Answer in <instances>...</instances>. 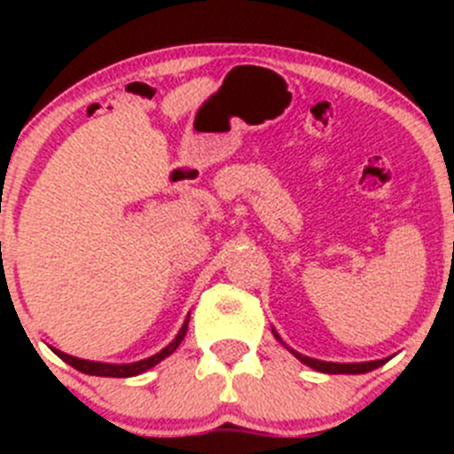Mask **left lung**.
Here are the masks:
<instances>
[{
    "label": "left lung",
    "mask_w": 454,
    "mask_h": 454,
    "mask_svg": "<svg viewBox=\"0 0 454 454\" xmlns=\"http://www.w3.org/2000/svg\"><path fill=\"white\" fill-rule=\"evenodd\" d=\"M274 338H277L278 342H281L283 347H286L290 354H294V358H299L301 363L308 364L309 369L314 371H320V373H351V375H358V373H369V371L382 367L384 363H387L388 358H382V360H369V363H327V360H316V358H309V356H303L299 354V351H294L292 347H287L286 342L281 340V336L277 333V329H272Z\"/></svg>",
    "instance_id": "left-lung-1"
}]
</instances>
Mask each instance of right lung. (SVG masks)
<instances>
[{
    "instance_id": "obj_1",
    "label": "right lung",
    "mask_w": 454,
    "mask_h": 454,
    "mask_svg": "<svg viewBox=\"0 0 454 454\" xmlns=\"http://www.w3.org/2000/svg\"><path fill=\"white\" fill-rule=\"evenodd\" d=\"M189 318L191 314H186V320L182 323L180 332H177V336L173 338L171 342H168L164 349H160L158 354L149 356V358L145 360H138V363H127V364H114V363H96V360H83V358H76V356H70V354H63V351L54 349V354L59 356V358L63 360V363H67L70 367H74L76 371H81V373H87V375H100V378H134V375H140L145 373V371H149L151 367H155L158 363H162L164 358H168V356L173 354V351L180 347V342L184 340L186 336V329H189Z\"/></svg>"
}]
</instances>
